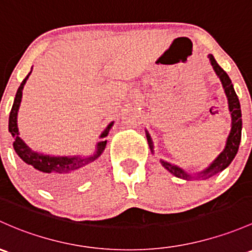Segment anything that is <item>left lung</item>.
<instances>
[{"label": "left lung", "instance_id": "1", "mask_svg": "<svg viewBox=\"0 0 252 252\" xmlns=\"http://www.w3.org/2000/svg\"><path fill=\"white\" fill-rule=\"evenodd\" d=\"M209 59H210L211 66L215 70L216 75L219 76V78L221 79L222 86H223L224 93L227 95V99H228V106H229V112H231L232 116V129H231V134H229L228 139H227V144L226 147H224L223 152L216 158L215 160L213 161L210 166L205 170L200 171V173L197 174L198 179H208V177L213 176L214 174L219 173V171H222L223 169H226L227 166L231 164V161L234 159L235 155L238 152V148H239V144L240 140H242V110H240V104H239V99H238L237 94H235L234 88H233V84L229 79L228 75L223 71V68L216 63L215 58L213 55H209ZM147 136V141H148V146H150L151 151L153 152V144L152 140H151L150 134L146 133ZM161 164H163L164 168L166 169L168 171H170L171 174L175 175L176 177H181V179L185 180H189L192 179V175L187 174L186 171L182 170L181 168L179 166L173 165V164L168 163V161L161 160Z\"/></svg>", "mask_w": 252, "mask_h": 252}]
</instances>
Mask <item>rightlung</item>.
Instances as JSON below:
<instances>
[{
    "instance_id": "1",
    "label": "right lung",
    "mask_w": 252,
    "mask_h": 252,
    "mask_svg": "<svg viewBox=\"0 0 252 252\" xmlns=\"http://www.w3.org/2000/svg\"><path fill=\"white\" fill-rule=\"evenodd\" d=\"M32 71V68H31ZM31 71L26 76L25 79L21 82L20 87L18 88L17 95H15L14 104L12 106V110L9 113V124L8 129L9 133L14 137L13 147H14L17 155L24 161V168L28 171V174L32 177L33 180L41 186L46 187L50 190H62L66 187L75 185L79 180L83 179L86 174L88 173L92 163L96 158L101 156L106 147V141H101L97 144V150L94 156L88 158H79V157H52V156L41 155V153L33 152L25 142L19 137V131H18L17 116L18 110H19L21 96H23L24 84L26 83V79L30 76ZM112 123L108 124L106 129L102 131L101 137L107 136Z\"/></svg>"
}]
</instances>
